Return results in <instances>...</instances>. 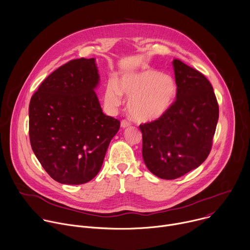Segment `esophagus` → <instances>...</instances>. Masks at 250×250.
<instances>
[{"label": "esophagus", "instance_id": "1", "mask_svg": "<svg viewBox=\"0 0 250 250\" xmlns=\"http://www.w3.org/2000/svg\"><path fill=\"white\" fill-rule=\"evenodd\" d=\"M130 125V123L129 122H127L126 120H123L122 122H121V126L123 127V128H125V127H128Z\"/></svg>", "mask_w": 250, "mask_h": 250}]
</instances>
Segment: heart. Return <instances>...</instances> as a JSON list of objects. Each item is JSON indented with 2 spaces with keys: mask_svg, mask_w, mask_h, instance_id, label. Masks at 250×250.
Instances as JSON below:
<instances>
[{
  "mask_svg": "<svg viewBox=\"0 0 250 250\" xmlns=\"http://www.w3.org/2000/svg\"><path fill=\"white\" fill-rule=\"evenodd\" d=\"M123 94L128 99V114L138 123H151L162 118L172 106L177 94L175 80L153 70L125 76L121 85L108 83L104 101L110 106H118Z\"/></svg>",
  "mask_w": 250,
  "mask_h": 250,
  "instance_id": "1",
  "label": "heart"
}]
</instances>
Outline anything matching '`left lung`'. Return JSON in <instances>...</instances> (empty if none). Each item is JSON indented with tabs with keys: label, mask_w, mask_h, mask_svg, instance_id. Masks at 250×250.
I'll list each match as a JSON object with an SVG mask.
<instances>
[{
	"label": "left lung",
	"mask_w": 250,
	"mask_h": 250,
	"mask_svg": "<svg viewBox=\"0 0 250 250\" xmlns=\"http://www.w3.org/2000/svg\"><path fill=\"white\" fill-rule=\"evenodd\" d=\"M176 101L159 120L140 125L142 157L148 170L172 180L199 167L208 157L219 120V104L208 80L174 59Z\"/></svg>",
	"instance_id": "obj_1"
}]
</instances>
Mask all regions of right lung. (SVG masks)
I'll list each match as a JSON object with an SVG mask.
<instances>
[{"label": "right lung", "mask_w": 250, "mask_h": 250, "mask_svg": "<svg viewBox=\"0 0 250 250\" xmlns=\"http://www.w3.org/2000/svg\"><path fill=\"white\" fill-rule=\"evenodd\" d=\"M95 58L60 66L30 99L31 148L48 175L61 184L80 185L99 173L120 121L105 116L95 89Z\"/></svg>", "instance_id": "right-lung-1"}]
</instances>
